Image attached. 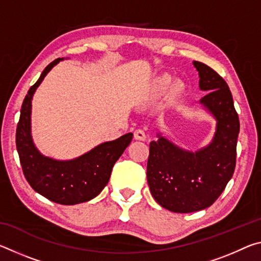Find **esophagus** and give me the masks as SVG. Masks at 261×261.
Listing matches in <instances>:
<instances>
[{
  "mask_svg": "<svg viewBox=\"0 0 261 261\" xmlns=\"http://www.w3.org/2000/svg\"><path fill=\"white\" fill-rule=\"evenodd\" d=\"M135 139L137 140H146V134L144 130L138 129L135 131Z\"/></svg>",
  "mask_w": 261,
  "mask_h": 261,
  "instance_id": "obj_1",
  "label": "esophagus"
}]
</instances>
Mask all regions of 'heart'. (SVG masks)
<instances>
[{"label": "heart", "mask_w": 261, "mask_h": 261, "mask_svg": "<svg viewBox=\"0 0 261 261\" xmlns=\"http://www.w3.org/2000/svg\"><path fill=\"white\" fill-rule=\"evenodd\" d=\"M170 81H171L170 77L167 76V74L158 78L153 85V93L155 95H161L165 93L170 86Z\"/></svg>", "instance_id": "b5f03b06"}]
</instances>
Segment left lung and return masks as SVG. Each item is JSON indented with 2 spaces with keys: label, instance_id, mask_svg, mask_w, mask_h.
Listing matches in <instances>:
<instances>
[{
  "label": "left lung",
  "instance_id": "obj_1",
  "mask_svg": "<svg viewBox=\"0 0 261 261\" xmlns=\"http://www.w3.org/2000/svg\"><path fill=\"white\" fill-rule=\"evenodd\" d=\"M199 88L207 92L199 100L216 121L208 145L198 151L177 146L161 134L149 143L147 182L159 205L175 213L205 210L218 199L232 177L240 120L231 92L224 79L201 62L193 61Z\"/></svg>",
  "mask_w": 261,
  "mask_h": 261
}]
</instances>
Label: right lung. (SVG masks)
<instances>
[{
  "mask_svg": "<svg viewBox=\"0 0 261 261\" xmlns=\"http://www.w3.org/2000/svg\"><path fill=\"white\" fill-rule=\"evenodd\" d=\"M64 59H56L43 70L30 88L21 105L16 131V146L26 180L35 192L61 205H76L93 199L102 191L112 169L129 146L134 135L101 143L91 151L71 160L46 156L35 146L31 130L32 99L48 72Z\"/></svg>",
  "mask_w": 261,
  "mask_h": 261,
  "instance_id": "1",
  "label": "right lung"
}]
</instances>
